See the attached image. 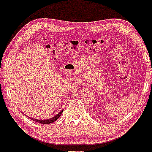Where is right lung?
I'll list each match as a JSON object with an SVG mask.
<instances>
[{
	"label": "right lung",
	"instance_id": "add662e5",
	"mask_svg": "<svg viewBox=\"0 0 152 152\" xmlns=\"http://www.w3.org/2000/svg\"><path fill=\"white\" fill-rule=\"evenodd\" d=\"M63 111V110H61L58 115H56L53 117V118H49V119H47V120H37V119H34V118H30V119L35 121V122L42 123V124H50V123H52L55 122L56 121H57V119H58V118H60V116L61 115V114H62Z\"/></svg>",
	"mask_w": 152,
	"mask_h": 152
}]
</instances>
